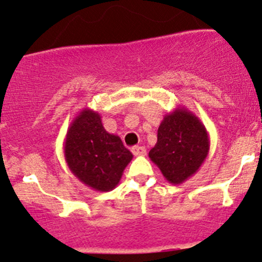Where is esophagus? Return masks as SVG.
Here are the masks:
<instances>
[{
	"instance_id": "1",
	"label": "esophagus",
	"mask_w": 262,
	"mask_h": 262,
	"mask_svg": "<svg viewBox=\"0 0 262 262\" xmlns=\"http://www.w3.org/2000/svg\"><path fill=\"white\" fill-rule=\"evenodd\" d=\"M132 152H133L134 156H145L147 149H145L144 147H138V145H136V147L132 148Z\"/></svg>"
}]
</instances>
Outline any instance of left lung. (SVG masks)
Returning <instances> with one entry per match:
<instances>
[{
  "label": "left lung",
  "instance_id": "1",
  "mask_svg": "<svg viewBox=\"0 0 262 262\" xmlns=\"http://www.w3.org/2000/svg\"><path fill=\"white\" fill-rule=\"evenodd\" d=\"M157 138L149 158L174 186L191 178L210 152V137L205 124L183 105L164 115Z\"/></svg>",
  "mask_w": 262,
  "mask_h": 262
}]
</instances>
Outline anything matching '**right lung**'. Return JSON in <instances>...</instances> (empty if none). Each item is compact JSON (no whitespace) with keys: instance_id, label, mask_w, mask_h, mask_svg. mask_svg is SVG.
Segmentation results:
<instances>
[{"instance_id":"1","label":"right lung","mask_w":262,"mask_h":262,"mask_svg":"<svg viewBox=\"0 0 262 262\" xmlns=\"http://www.w3.org/2000/svg\"><path fill=\"white\" fill-rule=\"evenodd\" d=\"M64 157L71 173L98 192L114 189L133 159L122 139L105 130L100 114L89 108L79 112L69 126Z\"/></svg>"}]
</instances>
